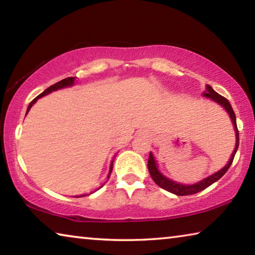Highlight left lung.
Here are the masks:
<instances>
[{
    "mask_svg": "<svg viewBox=\"0 0 255 255\" xmlns=\"http://www.w3.org/2000/svg\"><path fill=\"white\" fill-rule=\"evenodd\" d=\"M204 97L211 99V100L215 101L216 103H218L219 106H222L224 109H225L228 112V115H230L232 123H233V125H234V130H235V135H236V145H235L234 150H233L230 161H228V163L226 164L225 166L223 167V169L217 171L214 174L207 176L206 179L199 181V182H197L195 184H190V185L181 184L179 182H175V181L171 180L169 178H166L165 175H163L161 172H159V170H158L157 164H156V162H155V158L153 156V154L149 153L147 166H148L149 174H150V176H152L153 181L158 185V187H161L162 189L166 190V191H169L171 193H174V195H176V196L195 195V193H198V192L202 191V190H205L206 188H208L209 185L215 183L216 181H218L224 174L226 173L227 170L230 169V166L232 165V163H233V159H234V156H235V154L237 152V148H239V144H240L239 129H237L236 117H235L234 110H233V108L231 106L230 101H228L226 98L222 97L221 94H218L217 92L214 91V89L211 88V86L208 85V84L206 85V92H204Z\"/></svg>",
    "mask_w": 255,
    "mask_h": 255,
    "instance_id": "1",
    "label": "left lung"
}]
</instances>
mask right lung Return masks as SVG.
<instances>
[{
	"label": "right lung",
	"instance_id": "obj_1",
	"mask_svg": "<svg viewBox=\"0 0 255 255\" xmlns=\"http://www.w3.org/2000/svg\"><path fill=\"white\" fill-rule=\"evenodd\" d=\"M74 81H75V77H67V79H64V80H62V81L57 82V83H55V84H53L51 86H49L48 89H46L44 92L40 93L39 96H38L37 98H34L33 100H32L31 102H30V105L28 106V109H27V114L29 112L30 108H31V107L33 106V103L36 102V101L38 100V99H40V98H42L44 96H47V94H49V93H51L53 91H56V90L67 88V86H72L73 84H74ZM112 165H114V161H112L111 164H110V170H109V174H108V179H109V176H110V174H111ZM84 196H85V195H84ZM79 197H81V196H79ZM82 197H83V196H82Z\"/></svg>",
	"mask_w": 255,
	"mask_h": 255
}]
</instances>
